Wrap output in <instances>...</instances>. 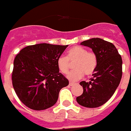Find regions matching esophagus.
<instances>
[{
  "label": "esophagus",
  "instance_id": "1",
  "mask_svg": "<svg viewBox=\"0 0 131 131\" xmlns=\"http://www.w3.org/2000/svg\"><path fill=\"white\" fill-rule=\"evenodd\" d=\"M75 82H69V85H70V86H73V85H75Z\"/></svg>",
  "mask_w": 131,
  "mask_h": 131
}]
</instances>
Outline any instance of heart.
I'll return each instance as SVG.
<instances>
[{
    "instance_id": "obj_1",
    "label": "heart",
    "mask_w": 131,
    "mask_h": 131,
    "mask_svg": "<svg viewBox=\"0 0 131 131\" xmlns=\"http://www.w3.org/2000/svg\"><path fill=\"white\" fill-rule=\"evenodd\" d=\"M73 63L75 68L68 74V78L70 80H78L82 78L84 74L92 75L97 68V56L93 52H88L81 46H75L68 50L67 56H61L57 59V66L62 73L69 71L70 63Z\"/></svg>"
}]
</instances>
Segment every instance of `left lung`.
<instances>
[{
  "mask_svg": "<svg viewBox=\"0 0 131 131\" xmlns=\"http://www.w3.org/2000/svg\"><path fill=\"white\" fill-rule=\"evenodd\" d=\"M92 49L97 56V68L90 82L82 81L83 93L76 98L80 105L96 108L108 101L119 85L122 77V58L112 43L92 38L80 43Z\"/></svg>",
  "mask_w": 131,
  "mask_h": 131,
  "instance_id": "obj_1",
  "label": "left lung"
}]
</instances>
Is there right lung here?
<instances>
[{
    "label": "right lung",
    "instance_id": "right-lung-1",
    "mask_svg": "<svg viewBox=\"0 0 131 131\" xmlns=\"http://www.w3.org/2000/svg\"><path fill=\"white\" fill-rule=\"evenodd\" d=\"M68 45L38 43L25 47L14 60L13 85L20 101L34 110L55 104L59 92L69 84L57 66V59Z\"/></svg>",
    "mask_w": 131,
    "mask_h": 131
}]
</instances>
